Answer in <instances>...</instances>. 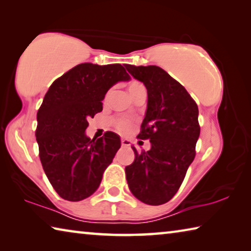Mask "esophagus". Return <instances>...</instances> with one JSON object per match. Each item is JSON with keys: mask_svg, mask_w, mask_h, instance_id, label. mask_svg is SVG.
Wrapping results in <instances>:
<instances>
[{"mask_svg": "<svg viewBox=\"0 0 251 251\" xmlns=\"http://www.w3.org/2000/svg\"><path fill=\"white\" fill-rule=\"evenodd\" d=\"M122 146H124V147H129V146H130V141H129V139L122 138Z\"/></svg>", "mask_w": 251, "mask_h": 251, "instance_id": "1", "label": "esophagus"}]
</instances>
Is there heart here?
<instances>
[{
    "label": "heart",
    "instance_id": "1",
    "mask_svg": "<svg viewBox=\"0 0 251 251\" xmlns=\"http://www.w3.org/2000/svg\"><path fill=\"white\" fill-rule=\"evenodd\" d=\"M141 86H143V85L139 83V82H136V80H133V82H130L128 84V92H129V94H131V93L137 90V88H139ZM108 96H109V93H108L107 95H106V99H108ZM128 125H129L128 122L125 121V120H122V121H120V123H118V127H120L121 129H126L127 127H128Z\"/></svg>",
    "mask_w": 251,
    "mask_h": 251
}]
</instances>
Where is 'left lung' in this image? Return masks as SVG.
Wrapping results in <instances>:
<instances>
[{"instance_id": "1", "label": "left lung", "mask_w": 251, "mask_h": 251, "mask_svg": "<svg viewBox=\"0 0 251 251\" xmlns=\"http://www.w3.org/2000/svg\"><path fill=\"white\" fill-rule=\"evenodd\" d=\"M126 70L147 90V109L141 139L151 150L138 152L126 166L131 194L147 205H163L175 196L196 155L201 134L198 106L180 83L158 66L126 65Z\"/></svg>"}]
</instances>
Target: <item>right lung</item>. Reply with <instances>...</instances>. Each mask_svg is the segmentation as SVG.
Masks as SVG:
<instances>
[{
    "mask_svg": "<svg viewBox=\"0 0 251 251\" xmlns=\"http://www.w3.org/2000/svg\"><path fill=\"white\" fill-rule=\"evenodd\" d=\"M121 64L83 63L54 80L37 112L35 131L42 166L63 199L79 201L96 192L120 150V136L87 137V120L101 112L106 93L129 80Z\"/></svg>",
    "mask_w": 251,
    "mask_h": 251,
    "instance_id": "right-lung-1",
    "label": "right lung"
}]
</instances>
